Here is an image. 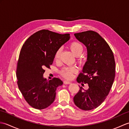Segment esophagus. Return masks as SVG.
Wrapping results in <instances>:
<instances>
[{"label": "esophagus", "mask_w": 129, "mask_h": 129, "mask_svg": "<svg viewBox=\"0 0 129 129\" xmlns=\"http://www.w3.org/2000/svg\"><path fill=\"white\" fill-rule=\"evenodd\" d=\"M64 83L65 84H71L72 83H71V82L69 81L65 80V81H64Z\"/></svg>", "instance_id": "esophagus-1"}]
</instances>
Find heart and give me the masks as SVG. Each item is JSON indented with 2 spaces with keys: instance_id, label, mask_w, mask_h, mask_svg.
Here are the masks:
<instances>
[{
  "instance_id": "heart-1",
  "label": "heart",
  "mask_w": 129,
  "mask_h": 129,
  "mask_svg": "<svg viewBox=\"0 0 129 129\" xmlns=\"http://www.w3.org/2000/svg\"><path fill=\"white\" fill-rule=\"evenodd\" d=\"M69 48L71 51L75 56H80L83 51V47L80 43L77 42H73L70 43ZM60 53H61V49H59L57 50L55 53L54 58L55 60L59 59ZM76 72V68L74 67H65L61 70V74L62 76L67 79H71L73 77V75Z\"/></svg>"
}]
</instances>
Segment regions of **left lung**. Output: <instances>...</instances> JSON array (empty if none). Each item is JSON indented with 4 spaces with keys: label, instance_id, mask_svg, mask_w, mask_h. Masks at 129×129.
<instances>
[{
    "label": "left lung",
    "instance_id": "8db88e82",
    "mask_svg": "<svg viewBox=\"0 0 129 129\" xmlns=\"http://www.w3.org/2000/svg\"><path fill=\"white\" fill-rule=\"evenodd\" d=\"M87 49V60L76 80L87 84L89 88L80 89L75 96V105L83 110L96 108L105 100L115 75V62L113 51L98 33L89 30L74 34Z\"/></svg>",
    "mask_w": 129,
    "mask_h": 129
}]
</instances>
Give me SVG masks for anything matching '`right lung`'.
Segmentation results:
<instances>
[{"label":"right lung","mask_w":129,"mask_h":129,"mask_svg":"<svg viewBox=\"0 0 129 129\" xmlns=\"http://www.w3.org/2000/svg\"><path fill=\"white\" fill-rule=\"evenodd\" d=\"M70 34H60L42 30L31 35L24 43L16 68L18 85L26 102L42 110L50 106L55 99L56 88L63 82L54 78H44V68H50L57 50L70 39Z\"/></svg>","instance_id":"obj_1"}]
</instances>
